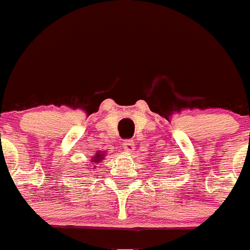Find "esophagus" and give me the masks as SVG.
I'll return each instance as SVG.
<instances>
[{
  "label": "esophagus",
  "mask_w": 250,
  "mask_h": 250,
  "mask_svg": "<svg viewBox=\"0 0 250 250\" xmlns=\"http://www.w3.org/2000/svg\"><path fill=\"white\" fill-rule=\"evenodd\" d=\"M134 146H136V144H134V142L130 140L125 141V142L123 144L124 150H125V151H127V153H132L133 150H134Z\"/></svg>",
  "instance_id": "obj_1"
}]
</instances>
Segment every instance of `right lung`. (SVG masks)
Returning a JSON list of instances; mask_svg holds the SVG:
<instances>
[{"instance_id": "right-lung-1", "label": "right lung", "mask_w": 250, "mask_h": 250, "mask_svg": "<svg viewBox=\"0 0 250 250\" xmlns=\"http://www.w3.org/2000/svg\"><path fill=\"white\" fill-rule=\"evenodd\" d=\"M105 153H106V151H97V153L92 157L91 162L93 163V165H97L99 162H101V161L105 158ZM95 167H96V166H95Z\"/></svg>"}]
</instances>
